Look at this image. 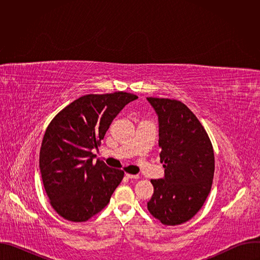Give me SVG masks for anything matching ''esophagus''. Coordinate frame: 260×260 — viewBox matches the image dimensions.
Instances as JSON below:
<instances>
[{
    "mask_svg": "<svg viewBox=\"0 0 260 260\" xmlns=\"http://www.w3.org/2000/svg\"><path fill=\"white\" fill-rule=\"evenodd\" d=\"M125 177L128 179H138L139 178L138 175H132V174H125Z\"/></svg>",
    "mask_w": 260,
    "mask_h": 260,
    "instance_id": "obj_1",
    "label": "esophagus"
}]
</instances>
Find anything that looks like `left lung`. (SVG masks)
Returning <instances> with one entry per match:
<instances>
[{"mask_svg": "<svg viewBox=\"0 0 260 260\" xmlns=\"http://www.w3.org/2000/svg\"><path fill=\"white\" fill-rule=\"evenodd\" d=\"M147 100L158 116L159 157L165 168L162 179L151 180L154 192L147 208L165 225L182 224L201 210L211 191L213 146L186 105L170 99Z\"/></svg>", "mask_w": 260, "mask_h": 260, "instance_id": "left-lung-1", "label": "left lung"}]
</instances>
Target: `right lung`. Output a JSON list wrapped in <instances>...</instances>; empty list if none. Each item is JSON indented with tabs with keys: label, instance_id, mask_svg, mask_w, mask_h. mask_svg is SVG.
<instances>
[{
	"label": "right lung",
	"instance_id": "obj_1",
	"mask_svg": "<svg viewBox=\"0 0 260 260\" xmlns=\"http://www.w3.org/2000/svg\"><path fill=\"white\" fill-rule=\"evenodd\" d=\"M133 93L83 95L58 112L46 128L40 149V172L50 205L62 218L83 222L101 212L124 172L92 162L101 140Z\"/></svg>",
	"mask_w": 260,
	"mask_h": 260
}]
</instances>
